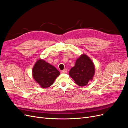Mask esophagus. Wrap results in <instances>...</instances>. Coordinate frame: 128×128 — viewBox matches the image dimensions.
<instances>
[{"label":"esophagus","mask_w":128,"mask_h":128,"mask_svg":"<svg viewBox=\"0 0 128 128\" xmlns=\"http://www.w3.org/2000/svg\"><path fill=\"white\" fill-rule=\"evenodd\" d=\"M61 72H62V73H64V74L67 73V69H64V70H62V71Z\"/></svg>","instance_id":"34e87169"}]
</instances>
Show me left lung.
Returning a JSON list of instances; mask_svg holds the SVG:
<instances>
[{
    "instance_id": "left-lung-1",
    "label": "left lung",
    "mask_w": 128,
    "mask_h": 128,
    "mask_svg": "<svg viewBox=\"0 0 128 128\" xmlns=\"http://www.w3.org/2000/svg\"><path fill=\"white\" fill-rule=\"evenodd\" d=\"M96 72L95 65L90 58L83 54L76 61L69 74L78 86H86L92 81Z\"/></svg>"
}]
</instances>
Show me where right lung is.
Instances as JSON below:
<instances>
[{
	"label": "right lung",
	"instance_id": "1",
	"mask_svg": "<svg viewBox=\"0 0 128 128\" xmlns=\"http://www.w3.org/2000/svg\"><path fill=\"white\" fill-rule=\"evenodd\" d=\"M33 78L40 88H46L53 84L60 72L44 60H38L32 70Z\"/></svg>",
	"mask_w": 128,
	"mask_h": 128
}]
</instances>
